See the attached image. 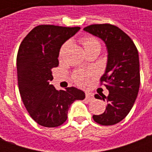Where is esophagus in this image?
Masks as SVG:
<instances>
[{
  "mask_svg": "<svg viewBox=\"0 0 152 152\" xmlns=\"http://www.w3.org/2000/svg\"><path fill=\"white\" fill-rule=\"evenodd\" d=\"M86 99H87L88 101H91V100H93V99H94V94L87 92L86 94Z\"/></svg>",
  "mask_w": 152,
  "mask_h": 152,
  "instance_id": "34e87169",
  "label": "esophagus"
}]
</instances>
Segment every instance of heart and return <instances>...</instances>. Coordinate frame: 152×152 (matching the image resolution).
I'll list each match as a JSON object with an SVG mask.
<instances>
[{"mask_svg":"<svg viewBox=\"0 0 152 152\" xmlns=\"http://www.w3.org/2000/svg\"><path fill=\"white\" fill-rule=\"evenodd\" d=\"M80 42L82 44L86 53L88 52V51H90V50H100V49H101L100 42L98 40L97 38H95L94 37H92V36H86L85 37L81 38ZM66 45H67V43L64 44L62 46L61 50H60V54H62L63 53ZM72 80L78 86H85L87 85V83L89 81V73L84 72L82 70L76 71L72 74Z\"/></svg>","mask_w":152,"mask_h":152,"instance_id":"heart-1","label":"heart"}]
</instances>
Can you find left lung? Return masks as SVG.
<instances>
[{
	"label": "left lung",
	"mask_w": 152,
	"mask_h": 152,
	"mask_svg": "<svg viewBox=\"0 0 152 152\" xmlns=\"http://www.w3.org/2000/svg\"><path fill=\"white\" fill-rule=\"evenodd\" d=\"M84 31L102 39L108 53L105 73L100 80L109 94L94 95L107 105L105 112L94 115L93 119L102 125H113L126 117L137 99L140 86L138 52L132 39L115 25H89Z\"/></svg>",
	"instance_id": "1"
}]
</instances>
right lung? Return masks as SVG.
Listing matches in <instances>:
<instances>
[{"label":"right lung","mask_w":152,"mask_h":152,"mask_svg":"<svg viewBox=\"0 0 152 152\" xmlns=\"http://www.w3.org/2000/svg\"><path fill=\"white\" fill-rule=\"evenodd\" d=\"M80 28L39 25L20 44L17 54L18 85L31 117L41 126H60L67 119L70 106L86 94L75 87L57 90L50 85L52 68L58 66L61 46Z\"/></svg>","instance_id":"obj_1"}]
</instances>
